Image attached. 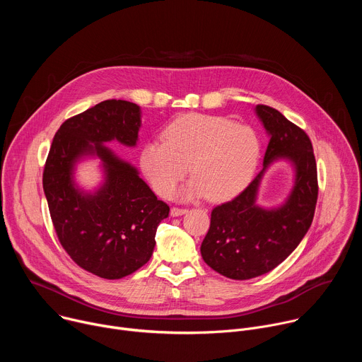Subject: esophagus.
I'll return each instance as SVG.
<instances>
[{
	"label": "esophagus",
	"mask_w": 362,
	"mask_h": 362,
	"mask_svg": "<svg viewBox=\"0 0 362 362\" xmlns=\"http://www.w3.org/2000/svg\"><path fill=\"white\" fill-rule=\"evenodd\" d=\"M187 212V209H183V208H172L170 209V215L172 216H182Z\"/></svg>",
	"instance_id": "obj_1"
}]
</instances>
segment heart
<instances>
[{
	"mask_svg": "<svg viewBox=\"0 0 362 362\" xmlns=\"http://www.w3.org/2000/svg\"><path fill=\"white\" fill-rule=\"evenodd\" d=\"M261 160L256 132L221 116L185 115L165 127L162 141H148L140 153V166L162 197H170L189 173L183 199L203 197L225 202L238 196L252 180Z\"/></svg>",
	"mask_w": 362,
	"mask_h": 362,
	"instance_id": "obj_1",
	"label": "heart"
}]
</instances>
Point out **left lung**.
Segmentation results:
<instances>
[{"label":"left lung","instance_id":"8db88e82","mask_svg":"<svg viewBox=\"0 0 362 362\" xmlns=\"http://www.w3.org/2000/svg\"><path fill=\"white\" fill-rule=\"evenodd\" d=\"M256 115L269 134L264 169L240 194L212 211L200 246L206 264L236 281L261 276L284 262L311 226L318 199L317 162L308 134L269 106L257 105ZM278 158L293 163L296 183L282 206L264 210L255 204L257 189Z\"/></svg>","mask_w":362,"mask_h":362}]
</instances>
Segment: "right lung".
I'll list each match as a JSON object with an SVG mask.
<instances>
[{
	"mask_svg": "<svg viewBox=\"0 0 362 362\" xmlns=\"http://www.w3.org/2000/svg\"><path fill=\"white\" fill-rule=\"evenodd\" d=\"M140 123L134 103L101 101L60 126L44 166L42 187L62 246L80 268L105 279L124 278L147 264L170 211L133 166L103 144L136 146ZM83 156L100 157L105 168L107 182L95 194L74 185V165Z\"/></svg>",
	"mask_w": 362,
	"mask_h": 362,
	"instance_id": "add662e5",
	"label": "right lung"
}]
</instances>
